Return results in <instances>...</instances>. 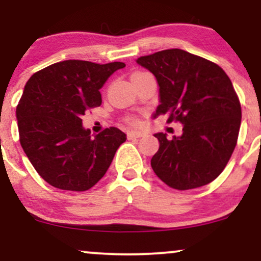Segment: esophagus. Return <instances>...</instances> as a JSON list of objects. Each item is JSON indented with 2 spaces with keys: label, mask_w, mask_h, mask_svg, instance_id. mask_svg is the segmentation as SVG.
<instances>
[{
  "label": "esophagus",
  "mask_w": 261,
  "mask_h": 261,
  "mask_svg": "<svg viewBox=\"0 0 261 261\" xmlns=\"http://www.w3.org/2000/svg\"><path fill=\"white\" fill-rule=\"evenodd\" d=\"M143 133H141V131H128L127 133V139H139V137H142L143 136Z\"/></svg>",
  "instance_id": "esophagus-1"
}]
</instances>
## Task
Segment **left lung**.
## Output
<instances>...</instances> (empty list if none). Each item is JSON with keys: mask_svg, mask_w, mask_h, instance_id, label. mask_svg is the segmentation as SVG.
<instances>
[{"mask_svg": "<svg viewBox=\"0 0 261 261\" xmlns=\"http://www.w3.org/2000/svg\"><path fill=\"white\" fill-rule=\"evenodd\" d=\"M136 62L160 87L155 114L180 121L182 134H154L160 148L151 160L155 175L178 190L200 188L222 173L238 139L242 109L232 82L220 66L180 49H168Z\"/></svg>", "mask_w": 261, "mask_h": 261, "instance_id": "obj_1", "label": "left lung"}]
</instances>
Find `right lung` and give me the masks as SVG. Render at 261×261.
<instances>
[{
	"label": "right lung",
	"instance_id": "1",
	"mask_svg": "<svg viewBox=\"0 0 261 261\" xmlns=\"http://www.w3.org/2000/svg\"><path fill=\"white\" fill-rule=\"evenodd\" d=\"M124 62H56L28 80L16 115L23 151L45 181L85 191L103 178L126 135L116 127L91 136L82 115L99 107V89Z\"/></svg>",
	"mask_w": 261,
	"mask_h": 261
}]
</instances>
